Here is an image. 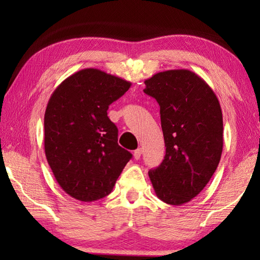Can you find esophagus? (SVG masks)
<instances>
[{
    "label": "esophagus",
    "instance_id": "esophagus-1",
    "mask_svg": "<svg viewBox=\"0 0 260 260\" xmlns=\"http://www.w3.org/2000/svg\"><path fill=\"white\" fill-rule=\"evenodd\" d=\"M141 156H142V149H141V148L136 149V150L134 151V158L136 160H138V159H140Z\"/></svg>",
    "mask_w": 260,
    "mask_h": 260
}]
</instances>
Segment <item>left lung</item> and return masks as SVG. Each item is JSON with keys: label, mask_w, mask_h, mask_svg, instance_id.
Instances as JSON below:
<instances>
[{"label": "left lung", "mask_w": 260, "mask_h": 260, "mask_svg": "<svg viewBox=\"0 0 260 260\" xmlns=\"http://www.w3.org/2000/svg\"><path fill=\"white\" fill-rule=\"evenodd\" d=\"M143 91L160 107L166 153L149 178L157 197L182 205L196 197L217 170L222 152V112L214 91L189 70L147 79Z\"/></svg>", "instance_id": "left-lung-1"}]
</instances>
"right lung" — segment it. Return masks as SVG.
<instances>
[{
  "mask_svg": "<svg viewBox=\"0 0 260 260\" xmlns=\"http://www.w3.org/2000/svg\"><path fill=\"white\" fill-rule=\"evenodd\" d=\"M132 83L98 69H83L51 94L45 113V152L56 181L78 201L108 196L132 158L118 144L109 105Z\"/></svg>",
  "mask_w": 260,
  "mask_h": 260,
  "instance_id": "add662e5",
  "label": "right lung"
}]
</instances>
